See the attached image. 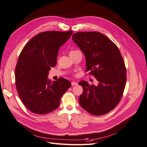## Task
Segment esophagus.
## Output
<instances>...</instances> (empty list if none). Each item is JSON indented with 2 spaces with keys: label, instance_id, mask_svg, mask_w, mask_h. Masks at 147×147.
<instances>
[{
  "label": "esophagus",
  "instance_id": "esophagus-1",
  "mask_svg": "<svg viewBox=\"0 0 147 147\" xmlns=\"http://www.w3.org/2000/svg\"><path fill=\"white\" fill-rule=\"evenodd\" d=\"M76 85H78V83H77L76 82H74V81L71 82V86H76Z\"/></svg>",
  "mask_w": 147,
  "mask_h": 147
}]
</instances>
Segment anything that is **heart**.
Here are the masks:
<instances>
[{"label": "heart", "instance_id": "heart-1", "mask_svg": "<svg viewBox=\"0 0 147 147\" xmlns=\"http://www.w3.org/2000/svg\"><path fill=\"white\" fill-rule=\"evenodd\" d=\"M75 51H71V52H70V53H73V52H75Z\"/></svg>", "mask_w": 147, "mask_h": 147}]
</instances>
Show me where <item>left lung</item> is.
Returning <instances> with one entry per match:
<instances>
[{
    "label": "left lung",
    "mask_w": 147,
    "mask_h": 147,
    "mask_svg": "<svg viewBox=\"0 0 147 147\" xmlns=\"http://www.w3.org/2000/svg\"><path fill=\"white\" fill-rule=\"evenodd\" d=\"M72 39L86 57V69L98 82L90 86L80 81L83 93L80 106L94 115H102L113 109L123 93L126 71L120 52L114 42L98 32H81Z\"/></svg>",
    "instance_id": "obj_1"
}]
</instances>
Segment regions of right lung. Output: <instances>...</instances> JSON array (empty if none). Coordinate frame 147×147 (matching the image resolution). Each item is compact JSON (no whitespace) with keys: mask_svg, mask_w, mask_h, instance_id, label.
Wrapping results in <instances>:
<instances>
[{"mask_svg":"<svg viewBox=\"0 0 147 147\" xmlns=\"http://www.w3.org/2000/svg\"><path fill=\"white\" fill-rule=\"evenodd\" d=\"M73 31H48L35 36L24 47L15 68L16 87L25 106L44 115L57 109L61 96L71 86L68 80L52 82L49 71L56 65L58 52Z\"/></svg>","mask_w":147,"mask_h":147,"instance_id":"add662e5","label":"right lung"}]
</instances>
